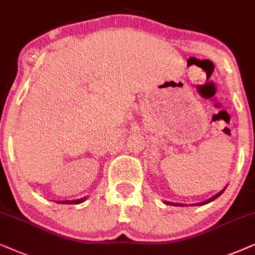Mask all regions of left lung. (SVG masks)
I'll use <instances>...</instances> for the list:
<instances>
[{
  "label": "left lung",
  "instance_id": "left-lung-1",
  "mask_svg": "<svg viewBox=\"0 0 255 255\" xmlns=\"http://www.w3.org/2000/svg\"><path fill=\"white\" fill-rule=\"evenodd\" d=\"M224 191H225V189H223L222 191L218 192V193H217V195H215L213 197H211V198L208 199V201L202 202V203H197V204H193V205H205V204H208V203L215 201L216 198H218V197H219L220 195H222V193H223ZM165 204H170V205H175V206H184V204H179V203H170V202H165Z\"/></svg>",
  "mask_w": 255,
  "mask_h": 255
}]
</instances>
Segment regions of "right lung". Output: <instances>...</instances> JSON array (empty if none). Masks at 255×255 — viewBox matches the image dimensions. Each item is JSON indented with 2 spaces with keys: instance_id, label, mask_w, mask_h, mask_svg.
<instances>
[{
  "instance_id": "right-lung-1",
  "label": "right lung",
  "mask_w": 255,
  "mask_h": 255,
  "mask_svg": "<svg viewBox=\"0 0 255 255\" xmlns=\"http://www.w3.org/2000/svg\"><path fill=\"white\" fill-rule=\"evenodd\" d=\"M86 201V197H84V198H80V199H76V201H63V202H58L60 204H80V203H83Z\"/></svg>"
}]
</instances>
